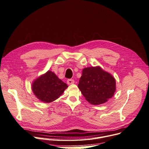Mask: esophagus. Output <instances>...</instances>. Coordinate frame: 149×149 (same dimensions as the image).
<instances>
[{"mask_svg": "<svg viewBox=\"0 0 149 149\" xmlns=\"http://www.w3.org/2000/svg\"><path fill=\"white\" fill-rule=\"evenodd\" d=\"M67 83L68 84H74V81L73 79H69L67 80Z\"/></svg>", "mask_w": 149, "mask_h": 149, "instance_id": "34e87169", "label": "esophagus"}]
</instances>
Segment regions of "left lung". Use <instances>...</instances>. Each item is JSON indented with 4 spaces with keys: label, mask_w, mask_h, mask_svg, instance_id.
<instances>
[{
    "label": "left lung",
    "mask_w": 149,
    "mask_h": 149,
    "mask_svg": "<svg viewBox=\"0 0 149 149\" xmlns=\"http://www.w3.org/2000/svg\"><path fill=\"white\" fill-rule=\"evenodd\" d=\"M78 87L90 104L100 105L114 96L115 78L100 66L87 67L82 71Z\"/></svg>",
    "instance_id": "8db88e82"
}]
</instances>
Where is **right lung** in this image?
<instances>
[{"instance_id": "1", "label": "right lung", "mask_w": 149, "mask_h": 149, "mask_svg": "<svg viewBox=\"0 0 149 149\" xmlns=\"http://www.w3.org/2000/svg\"><path fill=\"white\" fill-rule=\"evenodd\" d=\"M67 88L68 85L49 70L35 79L31 84L34 95L45 103L57 100Z\"/></svg>"}]
</instances>
